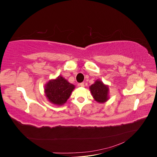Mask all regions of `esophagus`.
<instances>
[{"instance_id": "34e87169", "label": "esophagus", "mask_w": 157, "mask_h": 157, "mask_svg": "<svg viewBox=\"0 0 157 157\" xmlns=\"http://www.w3.org/2000/svg\"><path fill=\"white\" fill-rule=\"evenodd\" d=\"M78 85H79L80 86H81V87H84V82H81V83H80Z\"/></svg>"}]
</instances>
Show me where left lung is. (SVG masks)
<instances>
[{"instance_id": "1", "label": "left lung", "mask_w": 157, "mask_h": 157, "mask_svg": "<svg viewBox=\"0 0 157 157\" xmlns=\"http://www.w3.org/2000/svg\"><path fill=\"white\" fill-rule=\"evenodd\" d=\"M93 98L98 103H105L109 99V87L101 80H97L90 86Z\"/></svg>"}]
</instances>
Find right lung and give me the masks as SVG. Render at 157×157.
Wrapping results in <instances>:
<instances>
[{
    "mask_svg": "<svg viewBox=\"0 0 157 157\" xmlns=\"http://www.w3.org/2000/svg\"><path fill=\"white\" fill-rule=\"evenodd\" d=\"M75 88L73 84L69 83L61 76L50 80L46 83L44 93L47 99L56 105H62L67 101Z\"/></svg>",
    "mask_w": 157,
    "mask_h": 157,
    "instance_id": "1",
    "label": "right lung"
}]
</instances>
